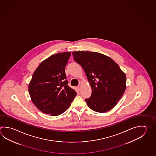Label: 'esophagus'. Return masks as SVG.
<instances>
[{
    "instance_id": "34e87169",
    "label": "esophagus",
    "mask_w": 156,
    "mask_h": 156,
    "mask_svg": "<svg viewBox=\"0 0 156 156\" xmlns=\"http://www.w3.org/2000/svg\"><path fill=\"white\" fill-rule=\"evenodd\" d=\"M80 88H81V85L80 84V85H78V87H77V88H78V89L79 90H80Z\"/></svg>"
}]
</instances>
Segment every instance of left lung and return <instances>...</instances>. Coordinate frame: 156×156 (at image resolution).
<instances>
[{"instance_id": "obj_1", "label": "left lung", "mask_w": 156, "mask_h": 156, "mask_svg": "<svg viewBox=\"0 0 156 156\" xmlns=\"http://www.w3.org/2000/svg\"><path fill=\"white\" fill-rule=\"evenodd\" d=\"M72 55L82 67L91 86V96L85 99L88 106L98 112L112 109L125 90V74L112 58L101 53L83 51Z\"/></svg>"}]
</instances>
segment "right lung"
Masks as SVG:
<instances>
[{
    "instance_id": "add662e5",
    "label": "right lung",
    "mask_w": 156,
    "mask_h": 156,
    "mask_svg": "<svg viewBox=\"0 0 156 156\" xmlns=\"http://www.w3.org/2000/svg\"><path fill=\"white\" fill-rule=\"evenodd\" d=\"M71 52L52 55L41 62L33 74L29 92L34 105L51 116L60 115L69 107L76 93L68 85L65 67Z\"/></svg>"
}]
</instances>
